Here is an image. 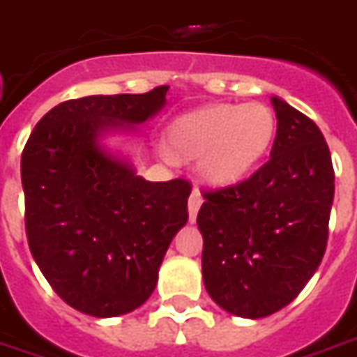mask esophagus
I'll return each instance as SVG.
<instances>
[{"label":"esophagus","instance_id":"34e87169","mask_svg":"<svg viewBox=\"0 0 357 357\" xmlns=\"http://www.w3.org/2000/svg\"><path fill=\"white\" fill-rule=\"evenodd\" d=\"M201 203H203V199L199 195V191H193L191 195H189V201H188V211H189V220L191 222H195L197 219V213L201 209Z\"/></svg>","mask_w":357,"mask_h":357}]
</instances>
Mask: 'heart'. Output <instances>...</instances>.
<instances>
[{
  "mask_svg": "<svg viewBox=\"0 0 357 357\" xmlns=\"http://www.w3.org/2000/svg\"><path fill=\"white\" fill-rule=\"evenodd\" d=\"M278 123L268 105L213 103L178 117L168 130L166 160H197L201 181L229 188L248 176L268 154Z\"/></svg>",
  "mask_w": 357,
  "mask_h": 357,
  "instance_id": "1",
  "label": "heart"
}]
</instances>
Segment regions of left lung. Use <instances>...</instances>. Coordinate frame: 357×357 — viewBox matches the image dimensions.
Instances as JSON below:
<instances>
[{"mask_svg":"<svg viewBox=\"0 0 357 357\" xmlns=\"http://www.w3.org/2000/svg\"><path fill=\"white\" fill-rule=\"evenodd\" d=\"M278 132L270 160L236 185L205 191L197 215L203 281L230 314L261 319L289 305L321 266L334 169L321 128L271 97Z\"/></svg>","mask_w":357,"mask_h":357,"instance_id":"obj_1","label":"left lung"}]
</instances>
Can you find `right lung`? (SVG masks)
Here are the masks:
<instances>
[{
  "mask_svg": "<svg viewBox=\"0 0 357 357\" xmlns=\"http://www.w3.org/2000/svg\"><path fill=\"white\" fill-rule=\"evenodd\" d=\"M166 93L160 86L64 101L36 123L21 156L31 254L60 299L97 319L146 303L188 222L189 181H146L103 142L137 132Z\"/></svg>",
  "mask_w": 357,
  "mask_h": 357,
  "instance_id": "obj_1",
  "label": "right lung"
}]
</instances>
